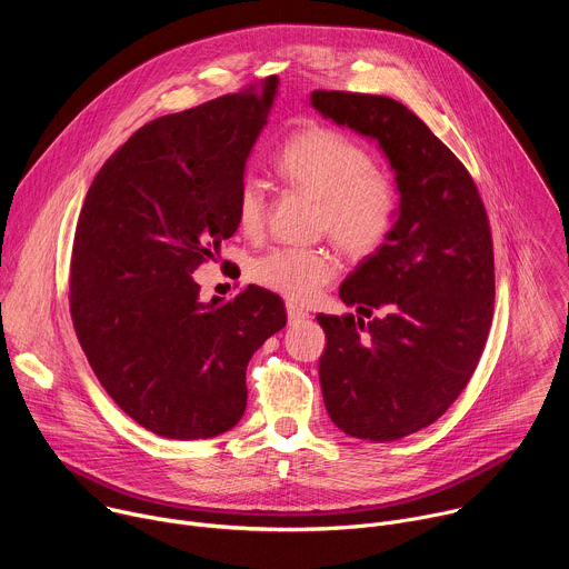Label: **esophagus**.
I'll use <instances>...</instances> for the list:
<instances>
[{
    "label": "esophagus",
    "instance_id": "34e87169",
    "mask_svg": "<svg viewBox=\"0 0 569 569\" xmlns=\"http://www.w3.org/2000/svg\"><path fill=\"white\" fill-rule=\"evenodd\" d=\"M286 312H288V323H290V327H295V323L308 319V310L299 308L297 303H286Z\"/></svg>",
    "mask_w": 569,
    "mask_h": 569
}]
</instances>
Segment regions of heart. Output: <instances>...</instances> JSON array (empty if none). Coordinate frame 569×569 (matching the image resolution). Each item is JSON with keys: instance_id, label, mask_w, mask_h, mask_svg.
<instances>
[{"instance_id": "b5f03b06", "label": "heart", "mask_w": 569, "mask_h": 569, "mask_svg": "<svg viewBox=\"0 0 569 569\" xmlns=\"http://www.w3.org/2000/svg\"><path fill=\"white\" fill-rule=\"evenodd\" d=\"M281 180L317 198V229L336 246L365 259L378 252L391 236L400 193L396 182L376 169L373 157L340 130L310 126L288 139L277 157ZM266 187L248 176L238 187L236 220L248 236L266 227ZM338 272L336 257L323 248H274L252 263V279L290 301H308Z\"/></svg>"}]
</instances>
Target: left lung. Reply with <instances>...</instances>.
I'll return each instance as SVG.
<instances>
[{"label":"left lung","instance_id":"left-lung-1","mask_svg":"<svg viewBox=\"0 0 569 569\" xmlns=\"http://www.w3.org/2000/svg\"><path fill=\"white\" fill-rule=\"evenodd\" d=\"M315 110L380 143L400 211L385 246L340 286L362 317L317 315L327 333L319 382L333 423L393 441L435 423L466 389L489 338L493 236L457 154L402 103L315 90ZM381 315L371 322L363 317Z\"/></svg>","mask_w":569,"mask_h":569}]
</instances>
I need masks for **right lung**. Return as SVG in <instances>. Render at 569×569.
Returning a JSON list of instances; mask_svg holds the SVG:
<instances>
[{"label": "right lung", "instance_id": "obj_1", "mask_svg": "<svg viewBox=\"0 0 569 569\" xmlns=\"http://www.w3.org/2000/svg\"><path fill=\"white\" fill-rule=\"evenodd\" d=\"M277 76L139 128L94 178L71 252L69 312L119 408L167 439L231 430L254 351L286 327L259 286L200 301L193 272L238 229L236 196Z\"/></svg>", "mask_w": 569, "mask_h": 569}]
</instances>
